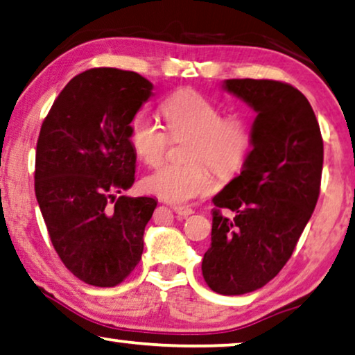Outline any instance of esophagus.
Returning a JSON list of instances; mask_svg holds the SVG:
<instances>
[{
  "label": "esophagus",
  "instance_id": "1",
  "mask_svg": "<svg viewBox=\"0 0 355 355\" xmlns=\"http://www.w3.org/2000/svg\"><path fill=\"white\" fill-rule=\"evenodd\" d=\"M172 209L177 212L178 216H183V217H188V216L193 214V209L190 206H173Z\"/></svg>",
  "mask_w": 355,
  "mask_h": 355
}]
</instances>
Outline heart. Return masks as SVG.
I'll use <instances>...</instances> for the list:
<instances>
[{
	"label": "heart",
	"mask_w": 355,
	"mask_h": 355,
	"mask_svg": "<svg viewBox=\"0 0 355 355\" xmlns=\"http://www.w3.org/2000/svg\"><path fill=\"white\" fill-rule=\"evenodd\" d=\"M172 138L191 135L187 159L190 164H164L143 180L144 190L168 202H188L212 191L214 182L206 163L220 177L237 173L252 148V130L239 115L224 116L211 98L180 89L160 105ZM144 113L131 118L128 139L135 154L148 165H157L167 153L170 137Z\"/></svg>",
	"instance_id": "heart-1"
}]
</instances>
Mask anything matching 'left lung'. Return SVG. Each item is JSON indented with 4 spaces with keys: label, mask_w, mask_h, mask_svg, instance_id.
Listing matches in <instances>:
<instances>
[{
    "label": "left lung",
    "mask_w": 355,
    "mask_h": 355,
    "mask_svg": "<svg viewBox=\"0 0 355 355\" xmlns=\"http://www.w3.org/2000/svg\"><path fill=\"white\" fill-rule=\"evenodd\" d=\"M222 87L257 112L253 149L239 177L212 198L201 269L217 294L242 295L268 284L292 257L320 196L323 139L310 102L291 84L227 79Z\"/></svg>",
    "instance_id": "8db88e82"
}]
</instances>
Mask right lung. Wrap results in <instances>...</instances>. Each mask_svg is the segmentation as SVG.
Here are the masks:
<instances>
[{"mask_svg":"<svg viewBox=\"0 0 355 355\" xmlns=\"http://www.w3.org/2000/svg\"><path fill=\"white\" fill-rule=\"evenodd\" d=\"M153 89L135 71L87 69L66 84L42 123L35 196L56 253L86 284H120L143 254L157 201L116 195L135 183L128 125Z\"/></svg>","mask_w":355,"mask_h":355,"instance_id":"obj_1","label":"right lung"}]
</instances>
